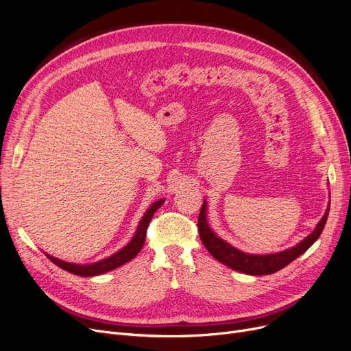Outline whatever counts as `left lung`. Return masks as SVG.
Instances as JSON below:
<instances>
[{
  "mask_svg": "<svg viewBox=\"0 0 351 351\" xmlns=\"http://www.w3.org/2000/svg\"><path fill=\"white\" fill-rule=\"evenodd\" d=\"M328 210H330V204L324 216L317 223L316 229L313 230L306 239H303L300 243L293 246L291 249H287L279 253H270V254H249L230 246L228 242L223 241V239H220L208 225L206 200L204 202V205H202V209L197 217V230H199L202 243L205 245L208 252L220 263H223L230 269L245 274H252V276L271 274L286 267L294 259H298L300 254H303L313 243L317 241L327 222Z\"/></svg>",
  "mask_w": 351,
  "mask_h": 351,
  "instance_id": "8db88e82",
  "label": "left lung"
}]
</instances>
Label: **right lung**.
Returning <instances> with one entry per match:
<instances>
[{
  "label": "right lung",
  "mask_w": 351,
  "mask_h": 351,
  "mask_svg": "<svg viewBox=\"0 0 351 351\" xmlns=\"http://www.w3.org/2000/svg\"><path fill=\"white\" fill-rule=\"evenodd\" d=\"M165 202V199H159L156 200L155 204L151 205V208L146 210V213L142 216L141 222L138 225V229L135 232V236L132 237V241L129 242L123 249H121L119 252H117L115 254L106 257L104 261H99L97 263H90V265H75V263H68L64 261L57 259V257L49 256L48 253H45V256L48 259L57 265L58 267L72 273L77 276H84V278H90V276H98L102 273H106L109 270H114L125 263H128L129 261H132L134 257L141 252L143 243H145V237H146V229L147 225H149L152 216L155 215V212L162 206V204Z\"/></svg>",
  "instance_id": "1"
}]
</instances>
